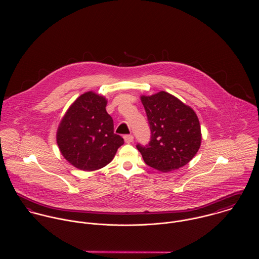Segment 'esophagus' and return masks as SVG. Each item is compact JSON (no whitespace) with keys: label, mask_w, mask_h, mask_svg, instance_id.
Segmentation results:
<instances>
[{"label":"esophagus","mask_w":259,"mask_h":259,"mask_svg":"<svg viewBox=\"0 0 259 259\" xmlns=\"http://www.w3.org/2000/svg\"><path fill=\"white\" fill-rule=\"evenodd\" d=\"M123 139H124V142H125L126 144H131V143H133V141H134V136H133V135H125Z\"/></svg>","instance_id":"obj_1"}]
</instances>
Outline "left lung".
<instances>
[{
  "label": "left lung",
  "mask_w": 259,
  "mask_h": 259,
  "mask_svg": "<svg viewBox=\"0 0 259 259\" xmlns=\"http://www.w3.org/2000/svg\"><path fill=\"white\" fill-rule=\"evenodd\" d=\"M150 130L148 145H137L145 162L162 172L178 169L196 154L201 143L192 109L166 92L142 97Z\"/></svg>",
  "instance_id": "1"
}]
</instances>
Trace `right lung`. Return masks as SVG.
Instances as JSON below:
<instances>
[{
  "label": "right lung",
  "mask_w": 259,
  "mask_h": 259,
  "mask_svg": "<svg viewBox=\"0 0 259 259\" xmlns=\"http://www.w3.org/2000/svg\"><path fill=\"white\" fill-rule=\"evenodd\" d=\"M106 107L104 97L88 92L75 100L58 128L57 143L62 154L81 170L106 166L123 145V139L113 133V120Z\"/></svg>",
  "instance_id": "obj_1"
}]
</instances>
